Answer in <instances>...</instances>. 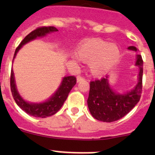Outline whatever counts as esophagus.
<instances>
[{
	"label": "esophagus",
	"mask_w": 155,
	"mask_h": 155,
	"mask_svg": "<svg viewBox=\"0 0 155 155\" xmlns=\"http://www.w3.org/2000/svg\"><path fill=\"white\" fill-rule=\"evenodd\" d=\"M83 79H84V77H82V76H78L77 78H76V80H77V82H80V81L83 80Z\"/></svg>",
	"instance_id": "1"
}]
</instances>
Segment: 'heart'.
Returning a JSON list of instances; mask_svg holds the SVG:
<instances>
[{
	"mask_svg": "<svg viewBox=\"0 0 155 155\" xmlns=\"http://www.w3.org/2000/svg\"><path fill=\"white\" fill-rule=\"evenodd\" d=\"M120 54L118 45L101 39L87 40L76 49L78 57L89 62V68L94 76H101L110 70L118 61Z\"/></svg>",
	"mask_w": 155,
	"mask_h": 155,
	"instance_id": "heart-1",
	"label": "heart"
}]
</instances>
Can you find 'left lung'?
I'll return each mask as SVG.
<instances>
[{
  "instance_id": "obj_1",
  "label": "left lung",
  "mask_w": 155,
  "mask_h": 155,
  "mask_svg": "<svg viewBox=\"0 0 155 155\" xmlns=\"http://www.w3.org/2000/svg\"><path fill=\"white\" fill-rule=\"evenodd\" d=\"M128 49L137 51L135 46ZM136 66L140 68L138 83L130 91L124 94L115 93L110 87L108 76L90 82V91L87 98V107L92 116L104 122H112L119 120L133 109L141 97L143 87V61L140 54H137Z\"/></svg>"
}]
</instances>
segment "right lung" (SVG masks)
Returning <instances> with one entry per match:
<instances>
[{"mask_svg":"<svg viewBox=\"0 0 155 155\" xmlns=\"http://www.w3.org/2000/svg\"><path fill=\"white\" fill-rule=\"evenodd\" d=\"M58 31V29L53 26H48V27H40L37 29L31 31L29 34H28L22 41L21 42L18 47L15 51V54L13 56V60L15 58L18 50L22 47L23 45L26 44L28 42L37 37H41L46 36L47 34ZM76 78L73 76H66L63 78L61 85L59 86L55 93L46 102L40 103V104H33L29 103L23 100V98L20 96L17 91L16 85L14 78V73L12 69L11 70L10 75V88L12 92V97L14 101H15L17 105L23 111L32 115L34 117H39V118H46V117L51 116L54 115L59 109L63 106L64 103L68 98L69 93L70 92L73 87L76 85Z\"/></svg>","mask_w":155,"mask_h":155,"instance_id":"right-lung-1","label":"right lung"}]
</instances>
